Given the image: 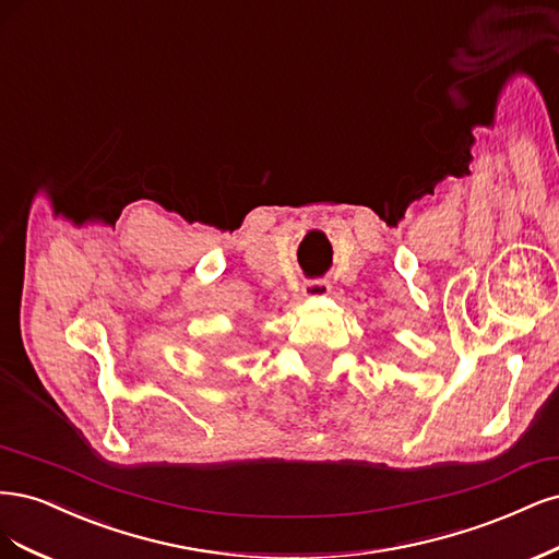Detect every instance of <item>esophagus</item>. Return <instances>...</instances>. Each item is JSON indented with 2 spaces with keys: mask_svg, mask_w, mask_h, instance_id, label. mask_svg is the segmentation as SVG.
Returning a JSON list of instances; mask_svg holds the SVG:
<instances>
[{
  "mask_svg": "<svg viewBox=\"0 0 559 559\" xmlns=\"http://www.w3.org/2000/svg\"><path fill=\"white\" fill-rule=\"evenodd\" d=\"M330 281H325V278H311V281H306L304 283V295L306 297H322V295H328L330 293Z\"/></svg>",
  "mask_w": 559,
  "mask_h": 559,
  "instance_id": "1",
  "label": "esophagus"
}]
</instances>
